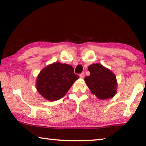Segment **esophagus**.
I'll return each instance as SVG.
<instances>
[{
    "mask_svg": "<svg viewBox=\"0 0 146 146\" xmlns=\"http://www.w3.org/2000/svg\"><path fill=\"white\" fill-rule=\"evenodd\" d=\"M84 76H85V73H84V72H82V73L80 74V78H83L84 77Z\"/></svg>",
    "mask_w": 146,
    "mask_h": 146,
    "instance_id": "esophagus-1",
    "label": "esophagus"
}]
</instances>
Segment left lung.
<instances>
[{"label": "left lung", "mask_w": 146, "mask_h": 146, "mask_svg": "<svg viewBox=\"0 0 146 146\" xmlns=\"http://www.w3.org/2000/svg\"><path fill=\"white\" fill-rule=\"evenodd\" d=\"M90 75L84 80L93 94L100 99L113 97L117 92V79L114 74L100 64H93L88 67Z\"/></svg>", "instance_id": "1"}]
</instances>
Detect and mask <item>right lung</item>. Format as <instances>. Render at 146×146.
<instances>
[{"mask_svg":"<svg viewBox=\"0 0 146 146\" xmlns=\"http://www.w3.org/2000/svg\"><path fill=\"white\" fill-rule=\"evenodd\" d=\"M78 78L72 66L55 62L44 68L36 79L38 93L50 101L60 99L66 95L73 84Z\"/></svg>","mask_w":146,"mask_h":146,"instance_id":"obj_1","label":"right lung"}]
</instances>
